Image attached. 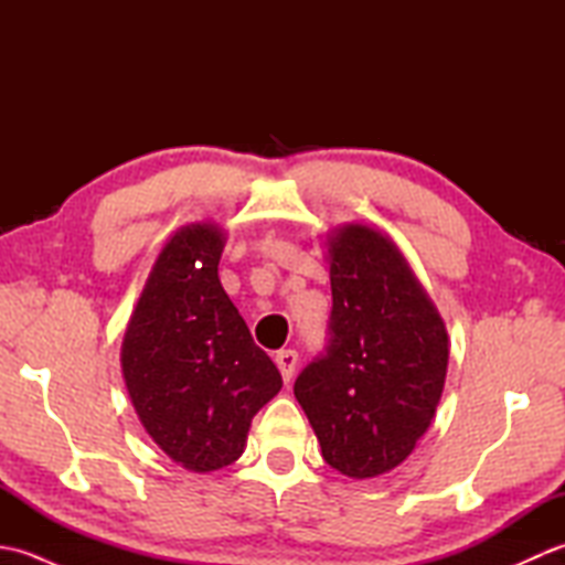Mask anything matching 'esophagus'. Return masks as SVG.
<instances>
[{
	"label": "esophagus",
	"instance_id": "1",
	"mask_svg": "<svg viewBox=\"0 0 565 565\" xmlns=\"http://www.w3.org/2000/svg\"><path fill=\"white\" fill-rule=\"evenodd\" d=\"M276 366H279L284 381L289 383L294 379V371H296V364H298V354L294 350H279L276 352Z\"/></svg>",
	"mask_w": 565,
	"mask_h": 565
}]
</instances>
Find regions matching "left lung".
<instances>
[{"mask_svg": "<svg viewBox=\"0 0 565 565\" xmlns=\"http://www.w3.org/2000/svg\"><path fill=\"white\" fill-rule=\"evenodd\" d=\"M328 344L294 383L322 459L350 478L398 466L425 435L447 379L449 340L388 237L347 225L330 239Z\"/></svg>", "mask_w": 565, "mask_h": 565, "instance_id": "obj_1", "label": "left lung"}]
</instances>
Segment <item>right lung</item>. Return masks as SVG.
<instances>
[{"label": "right lung", "instance_id": "right-lung-1", "mask_svg": "<svg viewBox=\"0 0 565 565\" xmlns=\"http://www.w3.org/2000/svg\"><path fill=\"white\" fill-rule=\"evenodd\" d=\"M221 252L215 225L179 231L154 262L121 350L142 427L196 473L237 461L252 417L281 388L279 369L223 291Z\"/></svg>", "mask_w": 565, "mask_h": 565}]
</instances>
